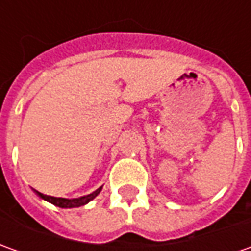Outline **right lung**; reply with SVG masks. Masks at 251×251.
I'll return each mask as SVG.
<instances>
[{
  "mask_svg": "<svg viewBox=\"0 0 251 251\" xmlns=\"http://www.w3.org/2000/svg\"><path fill=\"white\" fill-rule=\"evenodd\" d=\"M101 191V187H99L96 191H93L88 196H82V197L78 198H63V197H51V196H46V194H42L39 191L34 190V193L39 196L40 198H43L44 201L53 204L55 207L60 208H76V207H82L85 204H88L89 201H92L95 197H98V194Z\"/></svg>",
  "mask_w": 251,
  "mask_h": 251,
  "instance_id": "right-lung-1",
  "label": "right lung"
}]
</instances>
